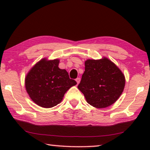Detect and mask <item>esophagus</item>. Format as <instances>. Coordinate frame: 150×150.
Masks as SVG:
<instances>
[{
    "label": "esophagus",
    "instance_id": "34e87169",
    "mask_svg": "<svg viewBox=\"0 0 150 150\" xmlns=\"http://www.w3.org/2000/svg\"><path fill=\"white\" fill-rule=\"evenodd\" d=\"M76 81L77 84H78V85H79V83H80V81H81V79H80V78H77V79H76Z\"/></svg>",
    "mask_w": 150,
    "mask_h": 150
}]
</instances>
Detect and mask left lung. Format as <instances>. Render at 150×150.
Here are the masks:
<instances>
[{
  "mask_svg": "<svg viewBox=\"0 0 150 150\" xmlns=\"http://www.w3.org/2000/svg\"><path fill=\"white\" fill-rule=\"evenodd\" d=\"M85 69L78 88L85 96L87 103L93 107H108L122 95L125 87V77L111 61L87 59Z\"/></svg>",
  "mask_w": 150,
  "mask_h": 150,
  "instance_id": "1",
  "label": "left lung"
}]
</instances>
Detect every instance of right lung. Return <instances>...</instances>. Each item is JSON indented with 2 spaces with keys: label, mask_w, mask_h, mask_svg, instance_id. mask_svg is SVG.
Wrapping results in <instances>:
<instances>
[{
  "label": "right lung",
  "mask_w": 150,
  "mask_h": 150,
  "mask_svg": "<svg viewBox=\"0 0 150 150\" xmlns=\"http://www.w3.org/2000/svg\"><path fill=\"white\" fill-rule=\"evenodd\" d=\"M59 60L43 59L28 71L25 87L30 99L38 106L52 108L62 101L69 88L76 85L65 69L59 67Z\"/></svg>",
  "instance_id": "obj_1"
}]
</instances>
